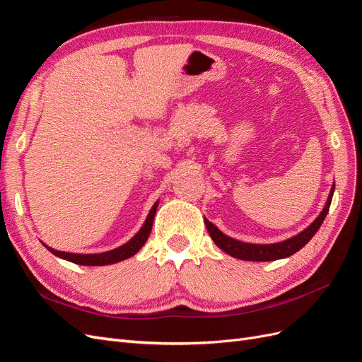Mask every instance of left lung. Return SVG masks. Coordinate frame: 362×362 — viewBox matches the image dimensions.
<instances>
[{
    "mask_svg": "<svg viewBox=\"0 0 362 362\" xmlns=\"http://www.w3.org/2000/svg\"><path fill=\"white\" fill-rule=\"evenodd\" d=\"M334 189H335V185H332L329 198H327V202L323 208V211L320 213V216L317 217L315 221L305 229V231L286 240V242L273 243V245L243 243V242H238V240H234L231 237L225 235L222 231H218V229L211 222H208L206 218H205V226L208 229V233H210L213 242L222 250H225L228 255H231L234 258H240L245 261H275V259H281V258H287V257L296 254L298 250H300L314 237V234L319 231V228L322 226L327 211H329Z\"/></svg>",
    "mask_w": 362,
    "mask_h": 362,
    "instance_id": "left-lung-1",
    "label": "left lung"
}]
</instances>
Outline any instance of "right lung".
Wrapping results in <instances>:
<instances>
[{
	"instance_id": "right-lung-1",
	"label": "right lung",
	"mask_w": 362,
	"mask_h": 362,
	"mask_svg": "<svg viewBox=\"0 0 362 362\" xmlns=\"http://www.w3.org/2000/svg\"><path fill=\"white\" fill-rule=\"evenodd\" d=\"M157 206H158V202H156L154 206H152V210L148 214L146 222L144 223V226H141L140 231L133 238L129 240L128 243L122 245L120 247H116L113 250L104 252V254H89V255L69 254V252L56 250V249H51L48 246H45V247L51 252V254H54L56 257H60L63 259H68L71 262H75V264H81V266H107V264H115V262H119V261L133 257L134 254H137L139 249L145 245V242H146L149 234H151L152 222H154Z\"/></svg>"
}]
</instances>
